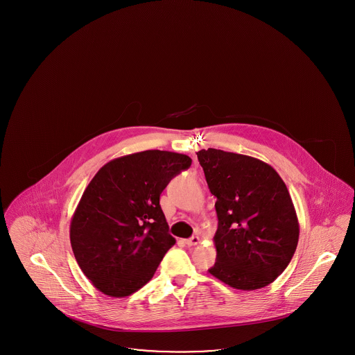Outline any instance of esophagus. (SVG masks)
<instances>
[{
    "instance_id": "1",
    "label": "esophagus",
    "mask_w": 355,
    "mask_h": 355,
    "mask_svg": "<svg viewBox=\"0 0 355 355\" xmlns=\"http://www.w3.org/2000/svg\"><path fill=\"white\" fill-rule=\"evenodd\" d=\"M200 236H191V238H189V239H185V243L187 246H196V245H198L200 243Z\"/></svg>"
}]
</instances>
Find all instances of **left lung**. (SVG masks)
<instances>
[{
    "label": "left lung",
    "mask_w": 355,
    "mask_h": 355,
    "mask_svg": "<svg viewBox=\"0 0 355 355\" xmlns=\"http://www.w3.org/2000/svg\"><path fill=\"white\" fill-rule=\"evenodd\" d=\"M213 196L217 262L209 272L229 286H268L295 253L300 223L285 182L269 164L209 148L197 152Z\"/></svg>",
    "instance_id": "left-lung-1"
}]
</instances>
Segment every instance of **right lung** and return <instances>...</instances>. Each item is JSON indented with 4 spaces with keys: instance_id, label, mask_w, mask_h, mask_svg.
<instances>
[{
    "instance_id": "add662e5",
    "label": "right lung",
    "mask_w": 355,
    "mask_h": 355,
    "mask_svg": "<svg viewBox=\"0 0 355 355\" xmlns=\"http://www.w3.org/2000/svg\"><path fill=\"white\" fill-rule=\"evenodd\" d=\"M190 165L180 153H133L105 164L86 186L70 220V243L97 290L122 298L152 279L175 243L159 196Z\"/></svg>"
}]
</instances>
